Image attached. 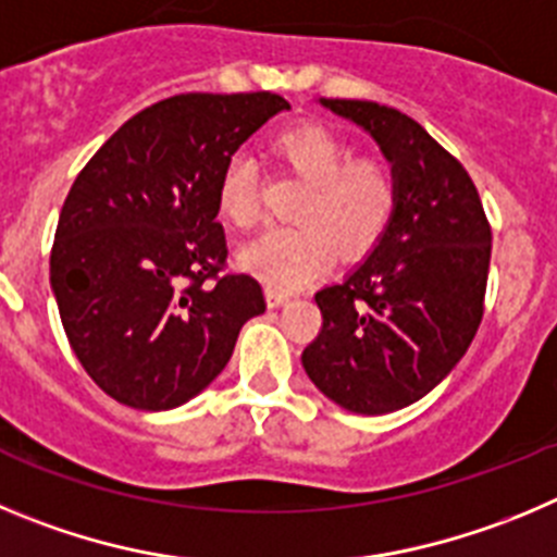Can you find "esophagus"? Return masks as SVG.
<instances>
[{
    "mask_svg": "<svg viewBox=\"0 0 557 557\" xmlns=\"http://www.w3.org/2000/svg\"><path fill=\"white\" fill-rule=\"evenodd\" d=\"M290 299L288 290H277V288H267V305L269 308H280V305H285Z\"/></svg>",
    "mask_w": 557,
    "mask_h": 557,
    "instance_id": "1",
    "label": "esophagus"
}]
</instances>
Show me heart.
<instances>
[{
    "instance_id": "heart-1",
    "label": "heart",
    "mask_w": 557,
    "mask_h": 557,
    "mask_svg": "<svg viewBox=\"0 0 557 557\" xmlns=\"http://www.w3.org/2000/svg\"><path fill=\"white\" fill-rule=\"evenodd\" d=\"M280 166L308 185L294 210L297 230L260 235L238 255V267L277 290H297L322 277L335 252L344 260L372 252L399 205L394 169L380 158H355V147L322 124L283 129L272 141ZM219 213L249 230L260 219L255 166L233 158L216 188Z\"/></svg>"
}]
</instances>
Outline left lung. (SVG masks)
<instances>
[{
	"mask_svg": "<svg viewBox=\"0 0 557 557\" xmlns=\"http://www.w3.org/2000/svg\"><path fill=\"white\" fill-rule=\"evenodd\" d=\"M377 141L399 205L369 258L315 294L322 330L302 366L352 413L408 408L463 358L483 319L491 224L472 177L433 135L394 108L322 99Z\"/></svg>",
	"mask_w": 557,
	"mask_h": 557,
	"instance_id": "1",
	"label": "left lung"
}]
</instances>
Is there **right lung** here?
Here are the masks:
<instances>
[{
  "label": "right lung",
  "instance_id": "add662e5",
  "mask_svg": "<svg viewBox=\"0 0 557 557\" xmlns=\"http://www.w3.org/2000/svg\"><path fill=\"white\" fill-rule=\"evenodd\" d=\"M288 108L269 91L169 97L124 122L74 180L49 283L74 355L116 403H188L267 310L258 280L222 272L216 188L235 149Z\"/></svg>",
  "mask_w": 557,
  "mask_h": 557
}]
</instances>
